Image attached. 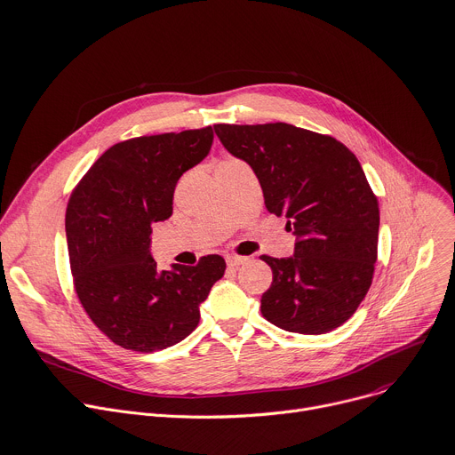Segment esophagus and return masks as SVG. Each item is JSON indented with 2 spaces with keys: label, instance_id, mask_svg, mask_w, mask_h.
<instances>
[{
  "label": "esophagus",
  "instance_id": "esophagus-1",
  "mask_svg": "<svg viewBox=\"0 0 455 455\" xmlns=\"http://www.w3.org/2000/svg\"><path fill=\"white\" fill-rule=\"evenodd\" d=\"M226 262H228V266H229V267H238V266L245 264V262H247V259H245V257H235V255H229V257H226Z\"/></svg>",
  "mask_w": 455,
  "mask_h": 455
}]
</instances>
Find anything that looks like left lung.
<instances>
[{"instance_id":"1","label":"left lung","mask_w":455,"mask_h":455,"mask_svg":"<svg viewBox=\"0 0 455 455\" xmlns=\"http://www.w3.org/2000/svg\"><path fill=\"white\" fill-rule=\"evenodd\" d=\"M213 128L296 236L292 257H262L273 269L264 318L299 334L339 327L360 307L378 259L379 208L360 161L334 137L285 123Z\"/></svg>"}]
</instances>
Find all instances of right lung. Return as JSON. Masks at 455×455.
Returning <instances> with one entry per match:
<instances>
[{
	"instance_id": "1",
	"label": "right lung",
	"mask_w": 455,
	"mask_h": 455,
	"mask_svg": "<svg viewBox=\"0 0 455 455\" xmlns=\"http://www.w3.org/2000/svg\"><path fill=\"white\" fill-rule=\"evenodd\" d=\"M212 144V126L123 140L70 195L65 229L77 298L99 331L123 348L154 352L182 341L224 276L219 255L159 271L149 253L151 226L172 217L179 179Z\"/></svg>"
}]
</instances>
